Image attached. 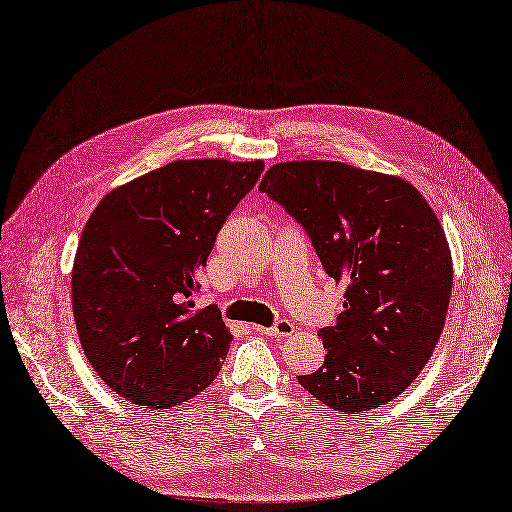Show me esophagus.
<instances>
[{
  "mask_svg": "<svg viewBox=\"0 0 512 512\" xmlns=\"http://www.w3.org/2000/svg\"><path fill=\"white\" fill-rule=\"evenodd\" d=\"M255 329H257V332H261V334L272 336V338H287V336L293 334L295 325L291 321H287V319H280L272 327H255Z\"/></svg>",
  "mask_w": 512,
  "mask_h": 512,
  "instance_id": "esophagus-1",
  "label": "esophagus"
}]
</instances>
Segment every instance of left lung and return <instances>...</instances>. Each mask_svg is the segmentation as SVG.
Segmentation results:
<instances>
[{"mask_svg": "<svg viewBox=\"0 0 512 512\" xmlns=\"http://www.w3.org/2000/svg\"><path fill=\"white\" fill-rule=\"evenodd\" d=\"M259 191L298 221L336 283L323 366L300 385L342 415L383 406L415 381L440 340L453 259L436 212L408 180L340 161L276 163Z\"/></svg>", "mask_w": 512, "mask_h": 512, "instance_id": "left-lung-1", "label": "left lung"}]
</instances>
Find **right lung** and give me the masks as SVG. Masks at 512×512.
Returning <instances> with one entry per match:
<instances>
[{
	"label": "right lung",
	"instance_id": "add662e5",
	"mask_svg": "<svg viewBox=\"0 0 512 512\" xmlns=\"http://www.w3.org/2000/svg\"><path fill=\"white\" fill-rule=\"evenodd\" d=\"M263 161L180 159L110 191L80 236L72 308L89 364L121 398L172 408L204 391L232 334L195 308L197 274Z\"/></svg>",
	"mask_w": 512,
	"mask_h": 512
}]
</instances>
